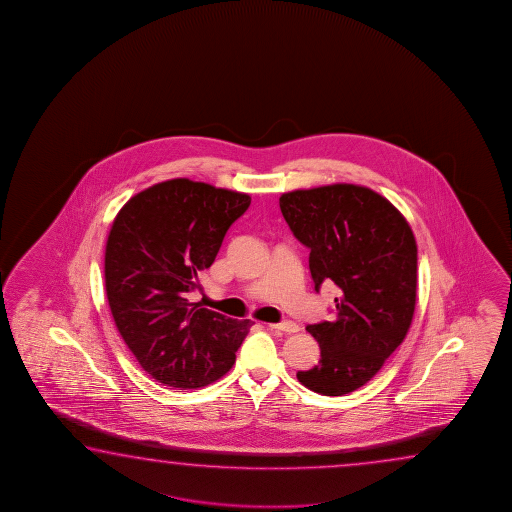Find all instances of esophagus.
<instances>
[{"label":"esophagus","mask_w":512,"mask_h":512,"mask_svg":"<svg viewBox=\"0 0 512 512\" xmlns=\"http://www.w3.org/2000/svg\"><path fill=\"white\" fill-rule=\"evenodd\" d=\"M270 330L283 331V333H295L299 331V326L292 321L278 322V324H269Z\"/></svg>","instance_id":"obj_1"}]
</instances>
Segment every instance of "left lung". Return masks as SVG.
I'll use <instances>...</instances> for the list:
<instances>
[{
    "mask_svg": "<svg viewBox=\"0 0 512 512\" xmlns=\"http://www.w3.org/2000/svg\"><path fill=\"white\" fill-rule=\"evenodd\" d=\"M279 208L310 249L315 290L338 286L333 321L306 330L321 346L319 364L297 380L322 396L360 389L407 337L417 294V243L390 200L360 184L286 191Z\"/></svg>",
    "mask_w": 512,
    "mask_h": 512,
    "instance_id": "8db88e82",
    "label": "left lung"
}]
</instances>
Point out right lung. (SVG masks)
<instances>
[{
  "label": "right lung",
  "mask_w": 512,
  "mask_h": 512,
  "mask_svg": "<svg viewBox=\"0 0 512 512\" xmlns=\"http://www.w3.org/2000/svg\"><path fill=\"white\" fill-rule=\"evenodd\" d=\"M251 195L177 177L130 197L105 243V294L138 364L174 389H199L233 367L251 319L190 303Z\"/></svg>",
  "instance_id": "obj_1"
}]
</instances>
